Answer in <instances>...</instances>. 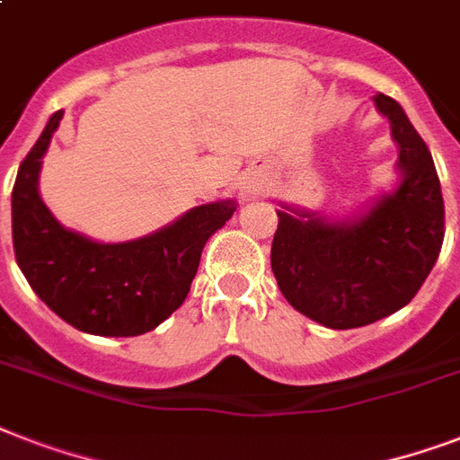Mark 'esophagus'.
<instances>
[{
    "label": "esophagus",
    "mask_w": 460,
    "mask_h": 460,
    "mask_svg": "<svg viewBox=\"0 0 460 460\" xmlns=\"http://www.w3.org/2000/svg\"><path fill=\"white\" fill-rule=\"evenodd\" d=\"M255 190H258V183H245V186H243V195H245V198H251V195H255Z\"/></svg>",
    "instance_id": "34e87169"
}]
</instances>
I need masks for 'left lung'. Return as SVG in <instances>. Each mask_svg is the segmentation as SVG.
I'll return each instance as SVG.
<instances>
[{"label": "left lung", "mask_w": 460, "mask_h": 460, "mask_svg": "<svg viewBox=\"0 0 460 460\" xmlns=\"http://www.w3.org/2000/svg\"><path fill=\"white\" fill-rule=\"evenodd\" d=\"M377 110L399 143L401 186L356 222L277 212L272 272L281 294L329 329L365 327L413 301L444 241V200L425 140L392 97Z\"/></svg>", "instance_id": "left-lung-1"}]
</instances>
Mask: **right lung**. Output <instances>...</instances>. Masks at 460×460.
Masks as SVG:
<instances>
[{
    "label": "right lung",
    "mask_w": 460,
    "mask_h": 460,
    "mask_svg": "<svg viewBox=\"0 0 460 460\" xmlns=\"http://www.w3.org/2000/svg\"><path fill=\"white\" fill-rule=\"evenodd\" d=\"M64 111L18 166L11 193L13 252L31 288L71 327L97 336H138L186 301L202 248L234 215V202L193 208L172 226L128 243H95L64 229L40 200L38 176Z\"/></svg>",
    "instance_id": "add662e5"
}]
</instances>
